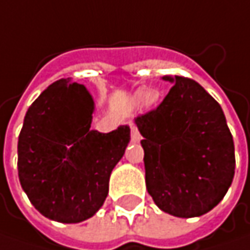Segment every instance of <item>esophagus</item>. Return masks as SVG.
Returning <instances> with one entry per match:
<instances>
[{"label": "esophagus", "instance_id": "1", "mask_svg": "<svg viewBox=\"0 0 250 250\" xmlns=\"http://www.w3.org/2000/svg\"><path fill=\"white\" fill-rule=\"evenodd\" d=\"M140 140H141V136H140L137 127L134 125H131V141H133V143H138Z\"/></svg>", "mask_w": 250, "mask_h": 250}]
</instances>
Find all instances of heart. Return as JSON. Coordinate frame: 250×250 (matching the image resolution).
<instances>
[{"label":"heart","instance_id":"obj_1","mask_svg":"<svg viewBox=\"0 0 250 250\" xmlns=\"http://www.w3.org/2000/svg\"><path fill=\"white\" fill-rule=\"evenodd\" d=\"M136 102L140 104H144L146 107H152L159 101V93L157 91H148V89H138L134 95Z\"/></svg>","mask_w":250,"mask_h":250}]
</instances>
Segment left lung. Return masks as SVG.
I'll return each mask as SVG.
<instances>
[{
  "label": "left lung",
  "instance_id": "1",
  "mask_svg": "<svg viewBox=\"0 0 250 250\" xmlns=\"http://www.w3.org/2000/svg\"><path fill=\"white\" fill-rule=\"evenodd\" d=\"M173 83L155 110L134 119L144 140L146 185L162 211L193 218L223 200L235 175V148L223 109L196 81Z\"/></svg>",
  "mask_w": 250,
  "mask_h": 250
}]
</instances>
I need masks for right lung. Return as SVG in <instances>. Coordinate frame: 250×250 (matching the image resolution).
Wrapping results in <instances>:
<instances>
[{
    "label": "right lung",
    "mask_w": 250,
    "mask_h": 250,
    "mask_svg": "<svg viewBox=\"0 0 250 250\" xmlns=\"http://www.w3.org/2000/svg\"><path fill=\"white\" fill-rule=\"evenodd\" d=\"M95 102L70 78L53 82L27 109L18 140V175L46 218L77 224L95 215L113 168L130 143V127L91 130Z\"/></svg>",
    "instance_id": "right-lung-1"
}]
</instances>
